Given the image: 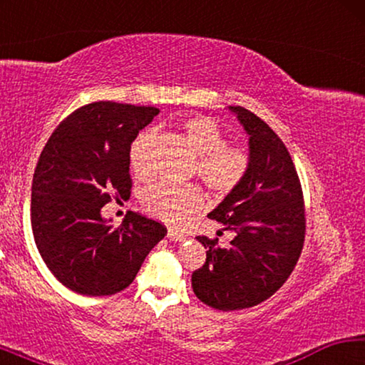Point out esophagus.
Listing matches in <instances>:
<instances>
[{"label":"esophagus","mask_w":365,"mask_h":365,"mask_svg":"<svg viewBox=\"0 0 365 365\" xmlns=\"http://www.w3.org/2000/svg\"><path fill=\"white\" fill-rule=\"evenodd\" d=\"M168 238H169V240H174V242H183L185 235H183V233H178V232H175V230H172V228H169Z\"/></svg>","instance_id":"esophagus-1"}]
</instances>
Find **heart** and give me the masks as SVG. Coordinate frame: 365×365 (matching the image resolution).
I'll use <instances>...</instances> for the list:
<instances>
[{
  "mask_svg": "<svg viewBox=\"0 0 365 365\" xmlns=\"http://www.w3.org/2000/svg\"><path fill=\"white\" fill-rule=\"evenodd\" d=\"M183 137L197 154L195 174L201 178L214 196L225 197L243 183L250 170V156L240 146L227 143V135L217 122L207 115H196L182 123ZM153 130L141 132L128 150V163L135 175L148 178L154 165L151 146ZM145 209L156 217L180 222L200 211L205 205V195L200 187L172 183H154L143 195Z\"/></svg>",
  "mask_w": 365,
  "mask_h": 365,
  "instance_id": "1",
  "label": "heart"
}]
</instances>
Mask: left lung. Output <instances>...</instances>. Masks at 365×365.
Returning a JSON list of instances; mask_svg holds the SVG:
<instances>
[{"label": "left lung", "instance_id": "obj_1", "mask_svg": "<svg viewBox=\"0 0 365 365\" xmlns=\"http://www.w3.org/2000/svg\"><path fill=\"white\" fill-rule=\"evenodd\" d=\"M230 110L250 135V170L207 217L235 238L219 248V238L196 237L207 248L206 262L191 275L197 299L219 311L269 299L293 272L306 235L304 197L285 143L251 110Z\"/></svg>", "mask_w": 365, "mask_h": 365}]
</instances>
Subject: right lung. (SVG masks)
<instances>
[{
  "mask_svg": "<svg viewBox=\"0 0 365 365\" xmlns=\"http://www.w3.org/2000/svg\"><path fill=\"white\" fill-rule=\"evenodd\" d=\"M158 108L85 104L54 128L36 163L30 219L51 274L72 292L109 296L125 289L168 228L138 212L119 227L101 207L130 196L128 150Z\"/></svg>",
  "mask_w": 365,
  "mask_h": 365,
  "instance_id": "obj_1",
  "label": "right lung"
}]
</instances>
